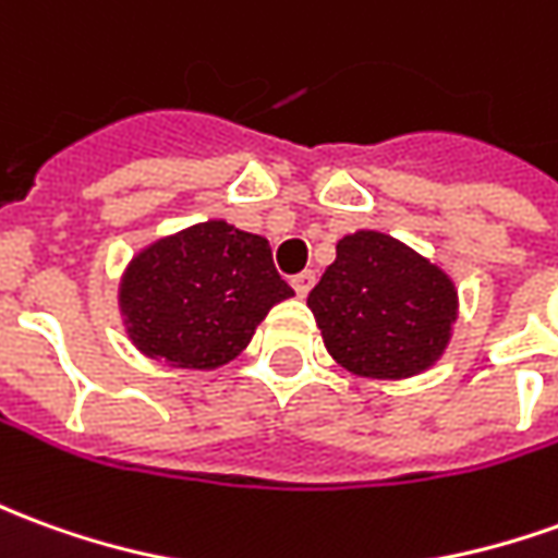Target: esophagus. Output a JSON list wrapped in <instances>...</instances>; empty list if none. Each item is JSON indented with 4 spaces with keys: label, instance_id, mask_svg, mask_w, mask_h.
I'll return each instance as SVG.
<instances>
[{
    "label": "esophagus",
    "instance_id": "34e87169",
    "mask_svg": "<svg viewBox=\"0 0 558 558\" xmlns=\"http://www.w3.org/2000/svg\"><path fill=\"white\" fill-rule=\"evenodd\" d=\"M290 283H292V290H295V295H302V299H305L307 292L314 290V283H317V275H314V271H302V275H295Z\"/></svg>",
    "mask_w": 558,
    "mask_h": 558
}]
</instances>
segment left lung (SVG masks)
I'll return each instance as SVG.
<instances>
[{
    "mask_svg": "<svg viewBox=\"0 0 558 558\" xmlns=\"http://www.w3.org/2000/svg\"><path fill=\"white\" fill-rule=\"evenodd\" d=\"M307 295L326 350L347 372L401 380L426 372L450 341L453 280L384 232H353Z\"/></svg>",
    "mask_w": 558,
    "mask_h": 558,
    "instance_id": "left-lung-1",
    "label": "left lung"
}]
</instances>
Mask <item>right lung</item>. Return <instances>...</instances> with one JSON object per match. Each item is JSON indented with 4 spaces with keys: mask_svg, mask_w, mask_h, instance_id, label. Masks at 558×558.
Instances as JSON below:
<instances>
[{
    "mask_svg": "<svg viewBox=\"0 0 558 558\" xmlns=\"http://www.w3.org/2000/svg\"><path fill=\"white\" fill-rule=\"evenodd\" d=\"M263 235L223 220L142 251L120 283L132 344L181 368H217L251 344L271 305L290 299Z\"/></svg>",
    "mask_w": 558,
    "mask_h": 558,
    "instance_id": "right-lung-1",
    "label": "right lung"
}]
</instances>
